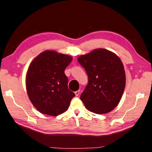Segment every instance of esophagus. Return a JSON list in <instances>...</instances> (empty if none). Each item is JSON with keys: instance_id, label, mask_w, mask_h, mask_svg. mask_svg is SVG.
<instances>
[{"instance_id": "esophagus-1", "label": "esophagus", "mask_w": 152, "mask_h": 152, "mask_svg": "<svg viewBox=\"0 0 152 152\" xmlns=\"http://www.w3.org/2000/svg\"><path fill=\"white\" fill-rule=\"evenodd\" d=\"M80 91H76L75 92H74V93H75L76 96H78V95L80 94Z\"/></svg>"}]
</instances>
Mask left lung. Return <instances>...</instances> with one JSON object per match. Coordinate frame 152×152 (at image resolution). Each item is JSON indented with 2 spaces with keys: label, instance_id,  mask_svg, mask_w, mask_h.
Returning <instances> with one entry per match:
<instances>
[{
  "label": "left lung",
  "instance_id": "left-lung-1",
  "mask_svg": "<svg viewBox=\"0 0 152 152\" xmlns=\"http://www.w3.org/2000/svg\"><path fill=\"white\" fill-rule=\"evenodd\" d=\"M79 64L88 75V82L80 99L89 111L109 113L119 104L125 86V73L120 58L104 49H96L80 56Z\"/></svg>",
  "mask_w": 152,
  "mask_h": 152
}]
</instances>
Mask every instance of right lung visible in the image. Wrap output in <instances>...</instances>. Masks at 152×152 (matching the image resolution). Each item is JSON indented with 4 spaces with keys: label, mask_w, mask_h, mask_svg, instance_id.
I'll use <instances>...</instances> for the list:
<instances>
[{
    "label": "right lung",
    "mask_w": 152,
    "mask_h": 152,
    "mask_svg": "<svg viewBox=\"0 0 152 152\" xmlns=\"http://www.w3.org/2000/svg\"><path fill=\"white\" fill-rule=\"evenodd\" d=\"M72 60L70 56L49 50L31 63L26 77L27 91L39 112L58 116L68 109L75 94L68 89L64 70Z\"/></svg>",
    "instance_id": "add662e5"
}]
</instances>
